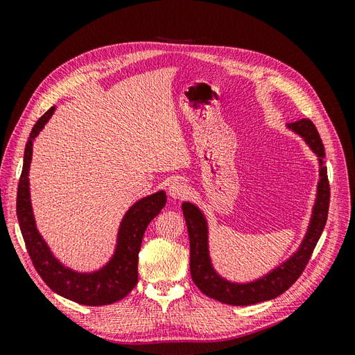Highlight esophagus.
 I'll use <instances>...</instances> for the list:
<instances>
[{
  "mask_svg": "<svg viewBox=\"0 0 355 355\" xmlns=\"http://www.w3.org/2000/svg\"><path fill=\"white\" fill-rule=\"evenodd\" d=\"M168 194L171 198L175 200H182L185 198L189 194V188L185 184V182H180V180H175L171 182L170 187H168Z\"/></svg>",
  "mask_w": 355,
  "mask_h": 355,
  "instance_id": "1",
  "label": "esophagus"
}]
</instances>
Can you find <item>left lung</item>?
Instances as JSON below:
<instances>
[{
  "mask_svg": "<svg viewBox=\"0 0 355 355\" xmlns=\"http://www.w3.org/2000/svg\"><path fill=\"white\" fill-rule=\"evenodd\" d=\"M288 128L295 133L302 136L309 148L317 154L320 161V182L317 188V200L314 204L313 218L308 227V232L300 244L297 252L280 266H277L270 274L259 278V280L239 284L225 280L213 270L209 256V241H207V222L198 207L191 202L182 204L185 222L189 235V270L192 282L201 292L228 305H253L270 300L284 293L292 286L300 274L304 272L306 263L311 259L315 245L324 230V225L329 214L330 202V185L327 179V168L323 164L326 157L324 145L317 132L314 123L304 118L295 123H290Z\"/></svg>",
  "mask_w": 355,
  "mask_h": 355,
  "instance_id": "1",
  "label": "left lung"
}]
</instances>
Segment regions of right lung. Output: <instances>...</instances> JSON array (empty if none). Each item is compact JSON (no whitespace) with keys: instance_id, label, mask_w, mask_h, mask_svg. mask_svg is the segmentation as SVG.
Masks as SVG:
<instances>
[{"instance_id":"obj_1","label":"right lung","mask_w":355,"mask_h":355,"mask_svg":"<svg viewBox=\"0 0 355 355\" xmlns=\"http://www.w3.org/2000/svg\"><path fill=\"white\" fill-rule=\"evenodd\" d=\"M53 112H55V106H51L40 118L35 125L32 127V132L28 137L16 200L19 227L22 231L32 263L53 292L81 305H110L125 297L137 283V261L144 234L149 222L166 206V192L158 191L153 196L139 200L128 209L121 220L120 231H118L115 253L102 270L83 274L63 266L51 254L49 245L42 240L35 227L28 178L32 158V144L42 130V127L50 120Z\"/></svg>"}]
</instances>
